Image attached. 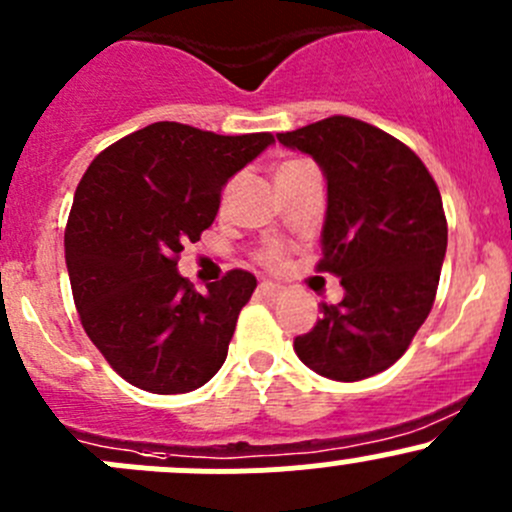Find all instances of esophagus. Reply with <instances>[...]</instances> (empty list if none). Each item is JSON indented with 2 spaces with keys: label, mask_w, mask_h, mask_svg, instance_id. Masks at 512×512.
I'll use <instances>...</instances> for the list:
<instances>
[{
  "label": "esophagus",
  "mask_w": 512,
  "mask_h": 512,
  "mask_svg": "<svg viewBox=\"0 0 512 512\" xmlns=\"http://www.w3.org/2000/svg\"><path fill=\"white\" fill-rule=\"evenodd\" d=\"M257 289H260L262 297H267V299H277L285 294V289H282L280 285H275V282H260V287Z\"/></svg>",
  "instance_id": "1"
}]
</instances>
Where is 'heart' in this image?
<instances>
[{
  "instance_id": "1",
  "label": "heart",
  "mask_w": 512,
  "mask_h": 512,
  "mask_svg": "<svg viewBox=\"0 0 512 512\" xmlns=\"http://www.w3.org/2000/svg\"><path fill=\"white\" fill-rule=\"evenodd\" d=\"M307 165H309L307 160H282V163L275 168V180L287 178V175L297 173V170L307 168ZM280 260H282V250H280V247L270 245V247H265V250L260 252V262H262V265L275 267V265H280Z\"/></svg>"
}]
</instances>
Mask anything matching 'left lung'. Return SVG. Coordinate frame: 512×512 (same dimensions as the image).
<instances>
[{"label":"left lung","mask_w":512,"mask_h":512,"mask_svg":"<svg viewBox=\"0 0 512 512\" xmlns=\"http://www.w3.org/2000/svg\"><path fill=\"white\" fill-rule=\"evenodd\" d=\"M277 141L327 178L317 270L344 287L294 352L327 379H369L404 356L436 299L448 245L438 185L409 146L359 118H324Z\"/></svg>","instance_id":"8db88e82"}]
</instances>
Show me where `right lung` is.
<instances>
[{"instance_id": "1", "label": "right lung", "mask_w": 512, "mask_h": 512, "mask_svg": "<svg viewBox=\"0 0 512 512\" xmlns=\"http://www.w3.org/2000/svg\"><path fill=\"white\" fill-rule=\"evenodd\" d=\"M272 133L218 136L158 121L86 168L64 232L81 324L111 369L151 394H185L225 364L255 275L230 270L208 294L178 272L183 245L213 225L225 183Z\"/></svg>"}]
</instances>
